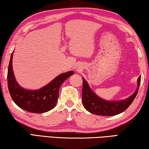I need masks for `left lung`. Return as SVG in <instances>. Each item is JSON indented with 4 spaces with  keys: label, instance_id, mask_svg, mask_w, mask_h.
<instances>
[{
    "label": "left lung",
    "instance_id": "left-lung-1",
    "mask_svg": "<svg viewBox=\"0 0 149 149\" xmlns=\"http://www.w3.org/2000/svg\"><path fill=\"white\" fill-rule=\"evenodd\" d=\"M82 80V103L84 108L96 115L111 116L124 112L134 101L139 90L141 76L137 79V87L135 92L129 97L118 101H107L99 97L91 89L84 78Z\"/></svg>",
    "mask_w": 149,
    "mask_h": 149
}]
</instances>
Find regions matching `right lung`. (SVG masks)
<instances>
[{
  "label": "right lung",
  "instance_id": "add662e5",
  "mask_svg": "<svg viewBox=\"0 0 149 149\" xmlns=\"http://www.w3.org/2000/svg\"><path fill=\"white\" fill-rule=\"evenodd\" d=\"M14 51L11 54L8 70V87L12 99L16 105L26 111L33 113H43L54 109L59 97L60 86L74 71H68L56 77L48 84L38 90H27L18 84L12 67Z\"/></svg>",
  "mask_w": 149,
  "mask_h": 149
}]
</instances>
